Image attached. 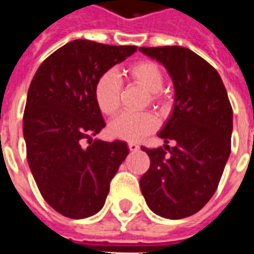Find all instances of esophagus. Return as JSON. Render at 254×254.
<instances>
[{
  "label": "esophagus",
  "instance_id": "1",
  "mask_svg": "<svg viewBox=\"0 0 254 254\" xmlns=\"http://www.w3.org/2000/svg\"><path fill=\"white\" fill-rule=\"evenodd\" d=\"M127 148L130 149V151H137L140 147H138V144H136V143H129L127 144Z\"/></svg>",
  "mask_w": 254,
  "mask_h": 254
}]
</instances>
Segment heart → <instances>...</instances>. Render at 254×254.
<instances>
[{"label": "heart", "mask_w": 254, "mask_h": 254, "mask_svg": "<svg viewBox=\"0 0 254 254\" xmlns=\"http://www.w3.org/2000/svg\"><path fill=\"white\" fill-rule=\"evenodd\" d=\"M127 77L132 83L141 85L148 91L149 102L162 106L166 102L162 92L165 84V73L154 61H137L127 69ZM122 84L113 70L102 73L94 87V99L102 114L114 116L121 105ZM158 129V118L149 113H124L113 120L109 132L113 137L125 141H137Z\"/></svg>", "instance_id": "1"}]
</instances>
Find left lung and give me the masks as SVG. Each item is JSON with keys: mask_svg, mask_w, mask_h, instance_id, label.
I'll list each match as a JSON object with an SVG mask.
<instances>
[{"mask_svg": "<svg viewBox=\"0 0 254 254\" xmlns=\"http://www.w3.org/2000/svg\"><path fill=\"white\" fill-rule=\"evenodd\" d=\"M140 52L163 64L176 88L173 114L158 134L165 148L141 147L151 160L140 178L141 193L159 216L188 218L218 189L231 151L233 107L216 69L196 53L181 46Z\"/></svg>", "mask_w": 254, "mask_h": 254, "instance_id": "left-lung-1", "label": "left lung"}]
</instances>
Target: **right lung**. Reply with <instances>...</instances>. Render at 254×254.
Returning <instances> with one entry per match:
<instances>
[{
    "mask_svg": "<svg viewBox=\"0 0 254 254\" xmlns=\"http://www.w3.org/2000/svg\"><path fill=\"white\" fill-rule=\"evenodd\" d=\"M136 50L76 39L49 56L31 81L23 117L27 160L45 201L66 218L100 211L129 152L121 140H91L106 127L94 87Z\"/></svg>",
    "mask_w": 254,
    "mask_h": 254,
    "instance_id": "add662e5",
    "label": "right lung"
}]
</instances>
